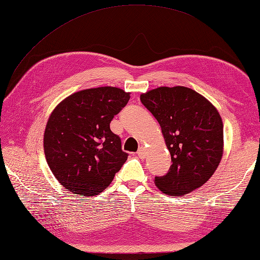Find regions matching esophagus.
<instances>
[{
    "mask_svg": "<svg viewBox=\"0 0 260 260\" xmlns=\"http://www.w3.org/2000/svg\"><path fill=\"white\" fill-rule=\"evenodd\" d=\"M137 154H138V156H139V157H140V159H144L145 155H147V150H145L143 147H141L140 149L138 150Z\"/></svg>",
    "mask_w": 260,
    "mask_h": 260,
    "instance_id": "1",
    "label": "esophagus"
}]
</instances>
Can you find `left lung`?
<instances>
[{"label":"left lung","mask_w":260,"mask_h":260,"mask_svg":"<svg viewBox=\"0 0 260 260\" xmlns=\"http://www.w3.org/2000/svg\"><path fill=\"white\" fill-rule=\"evenodd\" d=\"M160 123L172 166L154 182L164 194L184 195L210 180L223 155V121L216 108L186 87H160L140 96Z\"/></svg>","instance_id":"left-lung-1"}]
</instances>
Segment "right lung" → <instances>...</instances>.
Here are the masks:
<instances>
[{"label": "right lung", "instance_id": "add662e5", "mask_svg": "<svg viewBox=\"0 0 260 260\" xmlns=\"http://www.w3.org/2000/svg\"><path fill=\"white\" fill-rule=\"evenodd\" d=\"M130 93L116 87L75 92L56 107L44 134V151L55 178L80 196L98 195L128 159L110 122Z\"/></svg>", "mask_w": 260, "mask_h": 260}]
</instances>
